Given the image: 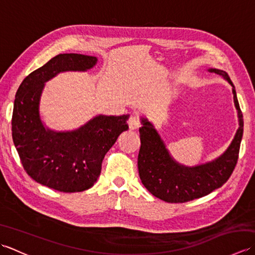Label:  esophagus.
<instances>
[{
	"label": "esophagus",
	"instance_id": "obj_1",
	"mask_svg": "<svg viewBox=\"0 0 255 255\" xmlns=\"http://www.w3.org/2000/svg\"><path fill=\"white\" fill-rule=\"evenodd\" d=\"M128 125H129V129H130V130H136V129H138L140 127L139 118L136 116H131L130 118H129Z\"/></svg>",
	"mask_w": 255,
	"mask_h": 255
}]
</instances>
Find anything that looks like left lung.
Returning a JSON list of instances; mask_svg holds the SVG:
<instances>
[{
    "mask_svg": "<svg viewBox=\"0 0 255 255\" xmlns=\"http://www.w3.org/2000/svg\"><path fill=\"white\" fill-rule=\"evenodd\" d=\"M232 86L239 127L229 147L217 158L196 165L177 162L161 138L154 125L145 116L140 117V145L138 155L139 176L144 187L166 203H185L200 198L221 187L235 170L243 136V117L234 83L223 70L209 68Z\"/></svg>",
    "mask_w": 255,
    "mask_h": 255,
    "instance_id": "left-lung-1",
    "label": "left lung"
}]
</instances>
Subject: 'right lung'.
<instances>
[{"label":"right lung","mask_w":255,"mask_h":255,"mask_svg":"<svg viewBox=\"0 0 255 255\" xmlns=\"http://www.w3.org/2000/svg\"><path fill=\"white\" fill-rule=\"evenodd\" d=\"M97 58L61 53L35 70L16 92L12 136L25 171L41 185L63 193L89 189L97 181L102 162L119 134L128 130L129 115H96L72 130H53L40 115L46 82L59 73L85 72Z\"/></svg>","instance_id":"obj_1"}]
</instances>
